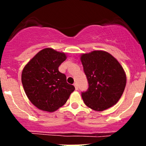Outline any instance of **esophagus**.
<instances>
[{"instance_id":"1","label":"esophagus","mask_w":146,"mask_h":146,"mask_svg":"<svg viewBox=\"0 0 146 146\" xmlns=\"http://www.w3.org/2000/svg\"><path fill=\"white\" fill-rule=\"evenodd\" d=\"M74 86H75V88H76V90H78V85L77 82H75Z\"/></svg>"}]
</instances>
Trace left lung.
I'll use <instances>...</instances> for the list:
<instances>
[{"mask_svg":"<svg viewBox=\"0 0 146 146\" xmlns=\"http://www.w3.org/2000/svg\"><path fill=\"white\" fill-rule=\"evenodd\" d=\"M80 59L88 82V89L81 93L85 104L95 111L117 104L126 83V73L119 61L104 51L84 54Z\"/></svg>","mask_w":146,"mask_h":146,"instance_id":"obj_1","label":"left lung"}]
</instances>
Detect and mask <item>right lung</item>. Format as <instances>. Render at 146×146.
Listing matches in <instances>:
<instances>
[{
	"mask_svg": "<svg viewBox=\"0 0 146 146\" xmlns=\"http://www.w3.org/2000/svg\"><path fill=\"white\" fill-rule=\"evenodd\" d=\"M64 53L46 48L36 54L25 66L22 83L31 102L38 109L53 112L62 107L74 91L58 70L66 60Z\"/></svg>",
	"mask_w": 146,
	"mask_h": 146,
	"instance_id": "right-lung-1",
	"label": "right lung"
}]
</instances>
